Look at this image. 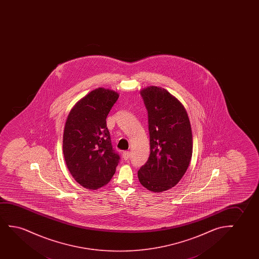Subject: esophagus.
Listing matches in <instances>:
<instances>
[{"instance_id":"1","label":"esophagus","mask_w":259,"mask_h":259,"mask_svg":"<svg viewBox=\"0 0 259 259\" xmlns=\"http://www.w3.org/2000/svg\"><path fill=\"white\" fill-rule=\"evenodd\" d=\"M122 156H123V158H124V160L129 159L130 158V156H131V154H130V152L129 151H124V152H123V154H122Z\"/></svg>"}]
</instances>
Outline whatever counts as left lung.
Segmentation results:
<instances>
[{
    "label": "left lung",
    "instance_id": "1",
    "mask_svg": "<svg viewBox=\"0 0 259 259\" xmlns=\"http://www.w3.org/2000/svg\"><path fill=\"white\" fill-rule=\"evenodd\" d=\"M149 118L150 154L138 170L139 181L150 191H165L177 184L193 152L188 113L165 89L149 87L141 92Z\"/></svg>",
    "mask_w": 259,
    "mask_h": 259
}]
</instances>
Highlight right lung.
<instances>
[{"label":"right lung","mask_w":259,"mask_h":259,"mask_svg":"<svg viewBox=\"0 0 259 259\" xmlns=\"http://www.w3.org/2000/svg\"><path fill=\"white\" fill-rule=\"evenodd\" d=\"M118 96L100 88L82 98L68 115L63 139L64 160L75 181L88 189L106 185L120 161L106 124Z\"/></svg>","instance_id":"1"}]
</instances>
